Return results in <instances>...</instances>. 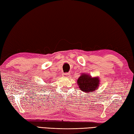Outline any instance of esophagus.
Wrapping results in <instances>:
<instances>
[{"label":"esophagus","mask_w":134,"mask_h":134,"mask_svg":"<svg viewBox=\"0 0 134 134\" xmlns=\"http://www.w3.org/2000/svg\"><path fill=\"white\" fill-rule=\"evenodd\" d=\"M69 74H70L69 73H64L63 75V76H64V77H67V76H68Z\"/></svg>","instance_id":"esophagus-1"}]
</instances>
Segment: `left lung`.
Returning a JSON list of instances; mask_svg holds the SVG:
<instances>
[{
	"instance_id": "obj_1",
	"label": "left lung",
	"mask_w": 134,
	"mask_h": 134,
	"mask_svg": "<svg viewBox=\"0 0 134 134\" xmlns=\"http://www.w3.org/2000/svg\"><path fill=\"white\" fill-rule=\"evenodd\" d=\"M100 80L98 76H93L86 73L82 74L78 78L77 84L82 92L85 93H93L97 90Z\"/></svg>"
}]
</instances>
